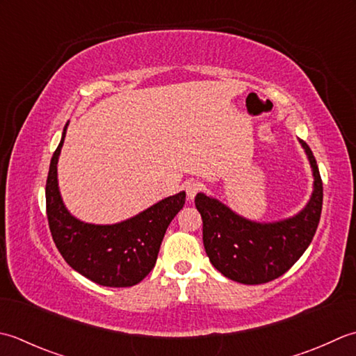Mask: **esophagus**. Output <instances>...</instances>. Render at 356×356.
Returning a JSON list of instances; mask_svg holds the SVG:
<instances>
[{
  "label": "esophagus",
  "mask_w": 356,
  "mask_h": 356,
  "mask_svg": "<svg viewBox=\"0 0 356 356\" xmlns=\"http://www.w3.org/2000/svg\"><path fill=\"white\" fill-rule=\"evenodd\" d=\"M184 188H186L187 198L193 200L195 197H197V193L201 191V184L198 183V181H188V183H186Z\"/></svg>",
  "instance_id": "34e87169"
}]
</instances>
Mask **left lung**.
Here are the masks:
<instances>
[{
  "label": "left lung",
  "instance_id": "obj_1",
  "mask_svg": "<svg viewBox=\"0 0 356 356\" xmlns=\"http://www.w3.org/2000/svg\"><path fill=\"white\" fill-rule=\"evenodd\" d=\"M300 143L314 173V192L306 207L292 218L257 222L204 193L195 197L202 218L206 253L226 278L241 284L277 280L300 259L314 239L323 209V181L310 147L306 141Z\"/></svg>",
  "mask_w": 356,
  "mask_h": 356
}]
</instances>
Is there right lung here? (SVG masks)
<instances>
[{
	"label": "right lung",
	"mask_w": 356,
	"mask_h": 356,
	"mask_svg": "<svg viewBox=\"0 0 356 356\" xmlns=\"http://www.w3.org/2000/svg\"><path fill=\"white\" fill-rule=\"evenodd\" d=\"M69 126L50 159L46 209L56 249L72 269L106 287H130L143 281L156 263L159 245L170 221L183 209L186 192L161 200L117 224H89L72 216L58 188L56 164Z\"/></svg>",
	"instance_id": "1"
}]
</instances>
